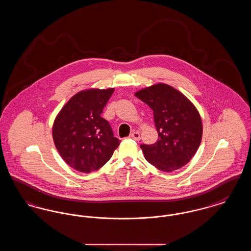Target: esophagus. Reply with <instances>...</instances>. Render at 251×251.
Returning <instances> with one entry per match:
<instances>
[{
	"label": "esophagus",
	"instance_id": "1",
	"mask_svg": "<svg viewBox=\"0 0 251 251\" xmlns=\"http://www.w3.org/2000/svg\"><path fill=\"white\" fill-rule=\"evenodd\" d=\"M131 137L135 140V141H139L140 140V133L138 131H132L131 134Z\"/></svg>",
	"mask_w": 251,
	"mask_h": 251
}]
</instances>
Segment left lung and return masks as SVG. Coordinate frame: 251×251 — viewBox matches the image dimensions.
<instances>
[{"label":"left lung","instance_id":"obj_1","mask_svg":"<svg viewBox=\"0 0 251 251\" xmlns=\"http://www.w3.org/2000/svg\"><path fill=\"white\" fill-rule=\"evenodd\" d=\"M153 111L158 141L141 145L146 160L161 171L172 172L196 154L202 138V121L191 100L176 88L159 83L135 92Z\"/></svg>","mask_w":251,"mask_h":251}]
</instances>
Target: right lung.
I'll return each instance as SVG.
<instances>
[{
	"label": "right lung",
	"instance_id": "1",
	"mask_svg": "<svg viewBox=\"0 0 251 251\" xmlns=\"http://www.w3.org/2000/svg\"><path fill=\"white\" fill-rule=\"evenodd\" d=\"M115 88H89L70 99L52 125V138L62 159L84 173L98 170L112 157L120 141L100 117Z\"/></svg>",
	"mask_w": 251,
	"mask_h": 251
}]
</instances>
